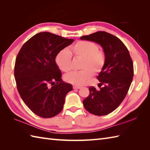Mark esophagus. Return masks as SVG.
Returning <instances> with one entry per match:
<instances>
[{"label":"esophagus","mask_w":150,"mask_h":150,"mask_svg":"<svg viewBox=\"0 0 150 150\" xmlns=\"http://www.w3.org/2000/svg\"><path fill=\"white\" fill-rule=\"evenodd\" d=\"M73 89H80V88H81V86H79L74 85V86H73Z\"/></svg>","instance_id":"esophagus-1"}]
</instances>
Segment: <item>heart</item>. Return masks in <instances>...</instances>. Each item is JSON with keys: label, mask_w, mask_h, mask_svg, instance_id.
Wrapping results in <instances>:
<instances>
[{"label": "heart", "mask_w": 150, "mask_h": 150, "mask_svg": "<svg viewBox=\"0 0 150 150\" xmlns=\"http://www.w3.org/2000/svg\"><path fill=\"white\" fill-rule=\"evenodd\" d=\"M71 50L76 58L82 59L80 65L81 71L71 73L65 77L66 80L73 84L82 85L93 76V73H100L106 64V53L98 48V44L94 42L78 41L71 47ZM55 60L57 65L64 72L71 71L72 57L68 50H60L56 54Z\"/></svg>", "instance_id": "1"}]
</instances>
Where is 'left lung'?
Returning <instances> with one entry per match:
<instances>
[{
	"mask_svg": "<svg viewBox=\"0 0 150 150\" xmlns=\"http://www.w3.org/2000/svg\"><path fill=\"white\" fill-rule=\"evenodd\" d=\"M80 39L99 44L106 53V64L97 77L100 88L90 86V95L83 100L88 112L106 115L117 109L128 93L134 72L132 59L122 41L106 31H97Z\"/></svg>",
	"mask_w": 150,
	"mask_h": 150,
	"instance_id": "obj_1",
	"label": "left lung"
}]
</instances>
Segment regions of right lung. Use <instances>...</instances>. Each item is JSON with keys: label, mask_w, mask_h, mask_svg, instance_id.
I'll return each instance as SVG.
<instances>
[{"label": "right lung", "mask_w": 150, "mask_h": 150, "mask_svg": "<svg viewBox=\"0 0 150 150\" xmlns=\"http://www.w3.org/2000/svg\"><path fill=\"white\" fill-rule=\"evenodd\" d=\"M73 39L50 32L35 35L22 46L15 60L17 88L25 104L42 118H52L63 109L72 86L62 80L55 62L56 54Z\"/></svg>", "instance_id": "1"}]
</instances>
